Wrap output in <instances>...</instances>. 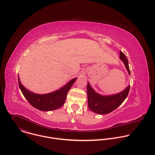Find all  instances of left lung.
<instances>
[{
  "instance_id": "1",
  "label": "left lung",
  "mask_w": 155,
  "mask_h": 155,
  "mask_svg": "<svg viewBox=\"0 0 155 155\" xmlns=\"http://www.w3.org/2000/svg\"><path fill=\"white\" fill-rule=\"evenodd\" d=\"M120 58L123 62L126 69L130 75L128 60L124 53L120 52ZM87 105L92 112L98 114H107L118 108L127 97L130 86L128 85L121 92L112 94L104 96L96 93L90 86L89 82L87 84Z\"/></svg>"
}]
</instances>
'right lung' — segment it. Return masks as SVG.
<instances>
[{"mask_svg": "<svg viewBox=\"0 0 155 155\" xmlns=\"http://www.w3.org/2000/svg\"><path fill=\"white\" fill-rule=\"evenodd\" d=\"M77 78L70 80L60 89L50 93L39 94L34 93L21 84L18 75V84L20 90L29 104L41 111L48 112L61 108L64 104L66 96Z\"/></svg>", "mask_w": 155, "mask_h": 155, "instance_id": "1", "label": "right lung"}]
</instances>
